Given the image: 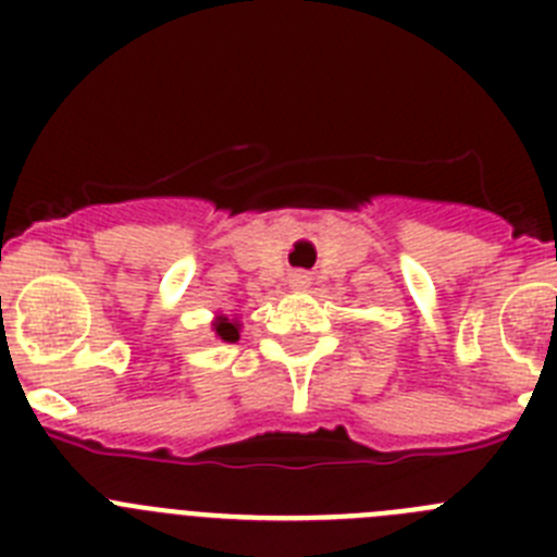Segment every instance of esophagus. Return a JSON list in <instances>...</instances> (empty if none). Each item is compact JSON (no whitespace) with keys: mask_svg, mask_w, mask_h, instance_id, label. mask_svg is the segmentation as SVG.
Segmentation results:
<instances>
[{"mask_svg":"<svg viewBox=\"0 0 557 557\" xmlns=\"http://www.w3.org/2000/svg\"><path fill=\"white\" fill-rule=\"evenodd\" d=\"M289 284H293L295 289H304L309 284V275H304V273H293L289 275Z\"/></svg>","mask_w":557,"mask_h":557,"instance_id":"esophagus-1","label":"esophagus"}]
</instances>
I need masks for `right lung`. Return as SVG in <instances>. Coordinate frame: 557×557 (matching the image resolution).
<instances>
[{
  "mask_svg": "<svg viewBox=\"0 0 557 557\" xmlns=\"http://www.w3.org/2000/svg\"><path fill=\"white\" fill-rule=\"evenodd\" d=\"M214 332H218L220 339H225V343H234V339H239V323L228 321V318H218Z\"/></svg>",
  "mask_w": 557,
  "mask_h": 557,
  "instance_id": "add662e5",
  "label": "right lung"
}]
</instances>
